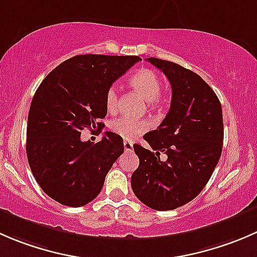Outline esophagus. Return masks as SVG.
Listing matches in <instances>:
<instances>
[{"label":"esophagus","instance_id":"1","mask_svg":"<svg viewBox=\"0 0 257 257\" xmlns=\"http://www.w3.org/2000/svg\"><path fill=\"white\" fill-rule=\"evenodd\" d=\"M124 150H125L126 153H132L133 152V143L132 142H128V141H124Z\"/></svg>","mask_w":257,"mask_h":257}]
</instances>
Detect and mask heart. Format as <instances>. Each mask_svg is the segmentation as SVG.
Segmentation results:
<instances>
[{"mask_svg": "<svg viewBox=\"0 0 257 257\" xmlns=\"http://www.w3.org/2000/svg\"><path fill=\"white\" fill-rule=\"evenodd\" d=\"M132 88L136 89L142 97L149 103L150 107H158L163 102L162 80L154 71L149 68H139L134 72L129 79ZM119 94L115 87H110L105 93V105L108 110H114L118 107ZM109 129L114 134L125 141H133L139 134L148 129V123L141 119L129 116H120L110 121Z\"/></svg>", "mask_w": 257, "mask_h": 257, "instance_id": "heart-1", "label": "heart"}]
</instances>
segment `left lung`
I'll return each instance as SVG.
<instances>
[{
  "instance_id": "1",
  "label": "left lung",
  "mask_w": 257,
  "mask_h": 257,
  "mask_svg": "<svg viewBox=\"0 0 257 257\" xmlns=\"http://www.w3.org/2000/svg\"><path fill=\"white\" fill-rule=\"evenodd\" d=\"M172 84V103L158 129L134 144L139 167L132 175L137 198L158 211L188 204L205 188L220 159L224 123L219 98L199 74L174 62L148 58ZM166 155L160 159V154Z\"/></svg>"
}]
</instances>
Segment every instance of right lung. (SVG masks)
<instances>
[{
    "label": "right lung",
    "instance_id": "obj_1",
    "mask_svg": "<svg viewBox=\"0 0 257 257\" xmlns=\"http://www.w3.org/2000/svg\"><path fill=\"white\" fill-rule=\"evenodd\" d=\"M138 56L79 54L62 62L33 95L27 121L28 164L42 190L59 204L79 208L94 200L105 175L123 154V139L105 132L93 144L83 129H102L105 93Z\"/></svg>",
    "mask_w": 257,
    "mask_h": 257
}]
</instances>
